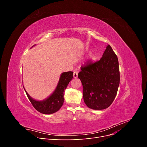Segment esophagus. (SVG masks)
Returning <instances> with one entry per match:
<instances>
[{
  "instance_id": "1",
  "label": "esophagus",
  "mask_w": 147,
  "mask_h": 147,
  "mask_svg": "<svg viewBox=\"0 0 147 147\" xmlns=\"http://www.w3.org/2000/svg\"><path fill=\"white\" fill-rule=\"evenodd\" d=\"M74 77L75 78H77L78 77V72H77V71H75L74 72Z\"/></svg>"
}]
</instances>
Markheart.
Wrapping results in <instances>:
<instances>
[{"label": "heart", "instance_id": "heart-1", "mask_svg": "<svg viewBox=\"0 0 147 147\" xmlns=\"http://www.w3.org/2000/svg\"><path fill=\"white\" fill-rule=\"evenodd\" d=\"M89 58H90V60H93L95 58V54L94 53H91V54L90 55V56H89Z\"/></svg>", "mask_w": 147, "mask_h": 147}]
</instances>
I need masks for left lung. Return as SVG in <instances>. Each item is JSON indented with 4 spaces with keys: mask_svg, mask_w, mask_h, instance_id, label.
I'll list each match as a JSON object with an SVG mask.
<instances>
[{
    "mask_svg": "<svg viewBox=\"0 0 147 147\" xmlns=\"http://www.w3.org/2000/svg\"><path fill=\"white\" fill-rule=\"evenodd\" d=\"M83 85V96L88 107L103 110L112 104L119 84L117 56L110 45L99 61H88L78 73Z\"/></svg>",
    "mask_w": 147,
    "mask_h": 147,
    "instance_id": "obj_1",
    "label": "left lung"
}]
</instances>
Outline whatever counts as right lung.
Masks as SVG:
<instances>
[{
    "mask_svg": "<svg viewBox=\"0 0 147 147\" xmlns=\"http://www.w3.org/2000/svg\"><path fill=\"white\" fill-rule=\"evenodd\" d=\"M73 78V72H63L61 75L58 84L53 94L47 99L38 101L32 99L26 91V94L34 107L43 114H52L58 111L64 101V91L70 81Z\"/></svg>",
    "mask_w": 147,
    "mask_h": 147,
    "instance_id": "add662e5",
    "label": "right lung"
}]
</instances>
